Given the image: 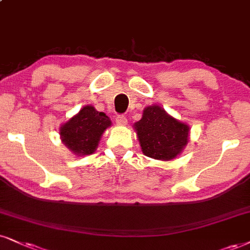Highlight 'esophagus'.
Masks as SVG:
<instances>
[{"instance_id": "1", "label": "esophagus", "mask_w": 250, "mask_h": 250, "mask_svg": "<svg viewBox=\"0 0 250 250\" xmlns=\"http://www.w3.org/2000/svg\"><path fill=\"white\" fill-rule=\"evenodd\" d=\"M116 123L118 125H126V124H127V118H126L125 116L120 115L116 118Z\"/></svg>"}]
</instances>
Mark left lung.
Returning a JSON list of instances; mask_svg holds the SVG:
<instances>
[{"label":"left lung","instance_id":"1","mask_svg":"<svg viewBox=\"0 0 250 250\" xmlns=\"http://www.w3.org/2000/svg\"><path fill=\"white\" fill-rule=\"evenodd\" d=\"M134 128L143 153L155 160L176 158L188 144L189 126L174 119L158 105L147 106Z\"/></svg>","mask_w":250,"mask_h":250}]
</instances>
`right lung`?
<instances>
[{"label": "right lung", "instance_id": "obj_1", "mask_svg": "<svg viewBox=\"0 0 250 250\" xmlns=\"http://www.w3.org/2000/svg\"><path fill=\"white\" fill-rule=\"evenodd\" d=\"M111 122L105 113L88 105L60 128L61 139L76 155H88L96 149L98 141Z\"/></svg>", "mask_w": 250, "mask_h": 250}]
</instances>
